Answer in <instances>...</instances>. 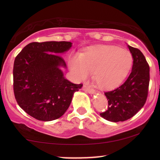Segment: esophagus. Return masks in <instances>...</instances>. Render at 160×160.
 Here are the masks:
<instances>
[{"label": "esophagus", "instance_id": "obj_1", "mask_svg": "<svg viewBox=\"0 0 160 160\" xmlns=\"http://www.w3.org/2000/svg\"><path fill=\"white\" fill-rule=\"evenodd\" d=\"M82 90L86 91L87 92H88V93H90V94H94V92H95V91H94L92 88H90V87L87 86L85 85H84L82 86Z\"/></svg>", "mask_w": 160, "mask_h": 160}]
</instances>
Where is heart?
Here are the masks:
<instances>
[{"label": "heart", "instance_id": "1", "mask_svg": "<svg viewBox=\"0 0 160 160\" xmlns=\"http://www.w3.org/2000/svg\"><path fill=\"white\" fill-rule=\"evenodd\" d=\"M132 56L128 51L113 46L91 48L70 62V68L78 79L94 72L102 89H112L123 82L131 70Z\"/></svg>", "mask_w": 160, "mask_h": 160}]
</instances>
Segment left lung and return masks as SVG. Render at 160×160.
<instances>
[{
	"label": "left lung",
	"instance_id": "left-lung-1",
	"mask_svg": "<svg viewBox=\"0 0 160 160\" xmlns=\"http://www.w3.org/2000/svg\"><path fill=\"white\" fill-rule=\"evenodd\" d=\"M133 58L131 74L123 85L115 90L105 92L108 109L100 116L112 122L132 118L145 104L150 82V66L138 48L128 46Z\"/></svg>",
	"mask_w": 160,
	"mask_h": 160
}]
</instances>
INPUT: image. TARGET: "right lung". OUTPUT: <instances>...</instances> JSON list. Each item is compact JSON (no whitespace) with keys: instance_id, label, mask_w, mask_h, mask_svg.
Masks as SVG:
<instances>
[{"instance_id":"1","label":"right lung","mask_w":160,"mask_h":160,"mask_svg":"<svg viewBox=\"0 0 160 160\" xmlns=\"http://www.w3.org/2000/svg\"><path fill=\"white\" fill-rule=\"evenodd\" d=\"M69 42H32L15 57L13 90L16 101L29 116L43 121L60 118L68 109L82 84L63 77L66 62L59 54L69 50Z\"/></svg>"}]
</instances>
